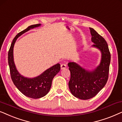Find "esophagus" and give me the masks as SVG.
I'll use <instances>...</instances> for the list:
<instances>
[{
    "label": "esophagus",
    "instance_id": "esophagus-1",
    "mask_svg": "<svg viewBox=\"0 0 122 122\" xmlns=\"http://www.w3.org/2000/svg\"><path fill=\"white\" fill-rule=\"evenodd\" d=\"M67 67V66H66V64H61V69L63 70V69H65Z\"/></svg>",
    "mask_w": 122,
    "mask_h": 122
}]
</instances>
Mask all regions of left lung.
<instances>
[{
    "mask_svg": "<svg viewBox=\"0 0 122 122\" xmlns=\"http://www.w3.org/2000/svg\"><path fill=\"white\" fill-rule=\"evenodd\" d=\"M92 47L99 50L101 58L99 64L93 69H85L75 62L68 63L71 77L69 87L76 98L87 100L95 97L104 87L108 79L110 53L106 41L93 28H90Z\"/></svg>",
    "mask_w": 122,
    "mask_h": 122,
    "instance_id": "left-lung-1",
    "label": "left lung"
}]
</instances>
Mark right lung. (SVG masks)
<instances>
[{
  "mask_svg": "<svg viewBox=\"0 0 122 122\" xmlns=\"http://www.w3.org/2000/svg\"><path fill=\"white\" fill-rule=\"evenodd\" d=\"M41 25V24L30 25L25 30L19 32L13 40L8 52V64L13 82L23 95L33 99L42 98L47 94L51 89L53 77L60 72V64L58 63L54 65L36 77H25L19 72L16 67L14 61L13 48L16 41L19 37L28 30Z\"/></svg>",
  "mask_w": 122,
  "mask_h": 122,
  "instance_id": "right-lung-1",
  "label": "right lung"
}]
</instances>
